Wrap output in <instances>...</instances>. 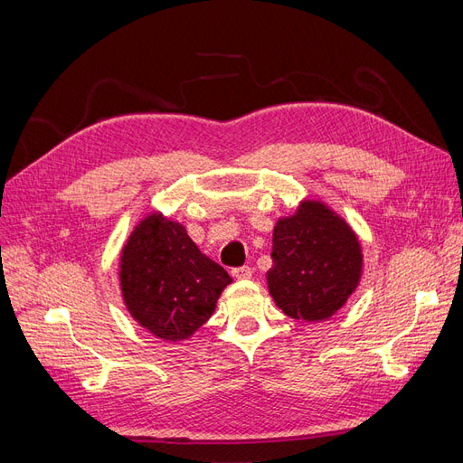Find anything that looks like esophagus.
Instances as JSON below:
<instances>
[{"mask_svg":"<svg viewBox=\"0 0 463 463\" xmlns=\"http://www.w3.org/2000/svg\"><path fill=\"white\" fill-rule=\"evenodd\" d=\"M232 276L237 279H247L253 276V270H250V266H237V269L232 270Z\"/></svg>","mask_w":463,"mask_h":463,"instance_id":"esophagus-1","label":"esophagus"}]
</instances>
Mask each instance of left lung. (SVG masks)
<instances>
[{
	"label": "left lung",
	"mask_w": 463,
	"mask_h": 463,
	"mask_svg": "<svg viewBox=\"0 0 463 463\" xmlns=\"http://www.w3.org/2000/svg\"><path fill=\"white\" fill-rule=\"evenodd\" d=\"M269 289L298 320H322L344 307L361 276V247L347 223L325 204L307 201L272 235Z\"/></svg>",
	"instance_id": "1"
}]
</instances>
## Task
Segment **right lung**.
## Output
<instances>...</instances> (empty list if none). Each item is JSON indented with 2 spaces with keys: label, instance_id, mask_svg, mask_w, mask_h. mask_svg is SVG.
<instances>
[{
  "label": "right lung",
  "instance_id": "1",
  "mask_svg": "<svg viewBox=\"0 0 463 463\" xmlns=\"http://www.w3.org/2000/svg\"><path fill=\"white\" fill-rule=\"evenodd\" d=\"M121 291L138 325L164 340H185L213 315L232 278L204 257L185 228L150 214L121 253Z\"/></svg>",
  "mask_w": 463,
  "mask_h": 463
}]
</instances>
